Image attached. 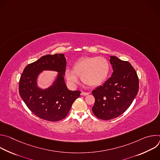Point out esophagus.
I'll return each instance as SVG.
<instances>
[{"instance_id": "esophagus-1", "label": "esophagus", "mask_w": 160, "mask_h": 160, "mask_svg": "<svg viewBox=\"0 0 160 160\" xmlns=\"http://www.w3.org/2000/svg\"><path fill=\"white\" fill-rule=\"evenodd\" d=\"M89 93L88 92H81V95L82 96H87L88 95Z\"/></svg>"}]
</instances>
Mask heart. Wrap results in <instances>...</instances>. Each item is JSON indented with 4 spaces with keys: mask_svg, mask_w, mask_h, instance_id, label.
I'll list each match as a JSON object with an SVG mask.
<instances>
[{
    "mask_svg": "<svg viewBox=\"0 0 160 160\" xmlns=\"http://www.w3.org/2000/svg\"><path fill=\"white\" fill-rule=\"evenodd\" d=\"M109 63L103 57H83L73 65V70H66L65 77L72 84L78 81L81 77L82 82L88 86L96 87L101 85L108 77L109 72Z\"/></svg>",
    "mask_w": 160,
    "mask_h": 160,
    "instance_id": "b5f03b06",
    "label": "heart"
}]
</instances>
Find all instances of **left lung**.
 Returning <instances> with one entry per match:
<instances>
[{"label":"left lung","instance_id":"obj_1","mask_svg":"<svg viewBox=\"0 0 160 160\" xmlns=\"http://www.w3.org/2000/svg\"><path fill=\"white\" fill-rule=\"evenodd\" d=\"M110 58L112 76L92 92L95 98L92 112L102 120L120 116L131 105L139 91V78L131 64L116 56Z\"/></svg>","mask_w":160,"mask_h":160}]
</instances>
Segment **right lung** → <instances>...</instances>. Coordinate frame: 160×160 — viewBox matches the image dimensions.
Here are the masks:
<instances>
[{
  "label": "right lung",
  "mask_w": 160,
  "mask_h": 160,
  "mask_svg": "<svg viewBox=\"0 0 160 160\" xmlns=\"http://www.w3.org/2000/svg\"><path fill=\"white\" fill-rule=\"evenodd\" d=\"M66 61L63 54L45 55L28 64L19 82V93L28 109L41 119L58 122L64 119L73 102L80 97V90H68L64 79ZM42 70L57 71L58 77L50 88L38 89L36 84L37 75Z\"/></svg>",
  "instance_id": "add662e5"
}]
</instances>
